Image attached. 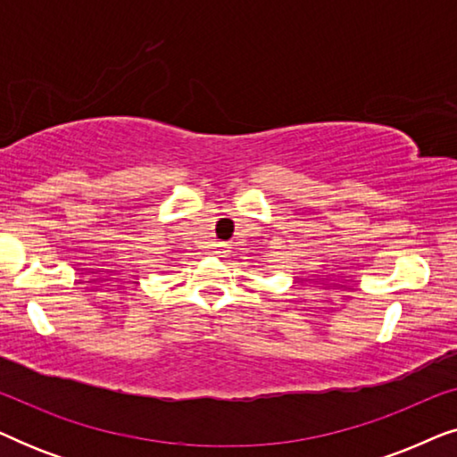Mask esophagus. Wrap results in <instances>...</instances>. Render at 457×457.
<instances>
[{"label":"esophagus","instance_id":"esophagus-1","mask_svg":"<svg viewBox=\"0 0 457 457\" xmlns=\"http://www.w3.org/2000/svg\"><path fill=\"white\" fill-rule=\"evenodd\" d=\"M214 249H216V253H218V255H227L230 247L227 245V243H216V247H214Z\"/></svg>","mask_w":457,"mask_h":457}]
</instances>
